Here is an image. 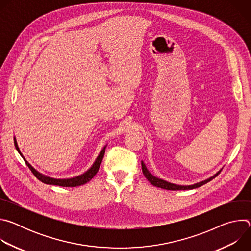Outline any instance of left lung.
Listing matches in <instances>:
<instances>
[{
	"label": "left lung",
	"instance_id": "left-lung-1",
	"mask_svg": "<svg viewBox=\"0 0 251 251\" xmlns=\"http://www.w3.org/2000/svg\"><path fill=\"white\" fill-rule=\"evenodd\" d=\"M141 165H142V171H143V174H144V176H146L147 180L155 187H158V188H161V189H165V190H170V191H180V190H192V189H196V188H199L206 183H208L209 181H211L212 178L216 177L220 173L221 171H219L216 175H213L212 176L206 178V180L204 181H201L200 183H197V184H194V185H190V186H180V185H176V184H172V183H169L165 180H162V178H159L155 176H153L149 171L148 169L146 168L145 164L143 163V161L141 162Z\"/></svg>",
	"mask_w": 251,
	"mask_h": 251
}]
</instances>
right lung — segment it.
I'll list each match as a JSON object with an SVG mask.
<instances>
[{"mask_svg":"<svg viewBox=\"0 0 251 251\" xmlns=\"http://www.w3.org/2000/svg\"><path fill=\"white\" fill-rule=\"evenodd\" d=\"M15 140V146H16V149L18 150V152L20 153V155L23 157L24 161L25 162V164L27 165V167L29 168V170L31 171V173L35 176V177L38 178V180H40L41 182L47 184V185H54V186H60V187H78V186H81V185H84L86 183H88L91 178L96 175V173L98 172L99 170V167L101 165V162H102V159L104 157V153H105V148L106 146L101 150L100 154L98 155V157L96 158L95 162L93 163V165L91 166V168L86 171L85 173H83L82 175H79L77 176H75V177H70V178H53V177H50V176H45L43 174H41L40 172H38L37 170H35L25 159V157L22 155L19 147H18V144H17V141H16V138L14 139Z\"/></svg>","mask_w":251,"mask_h":251,"instance_id":"1","label":"right lung"}]
</instances>
